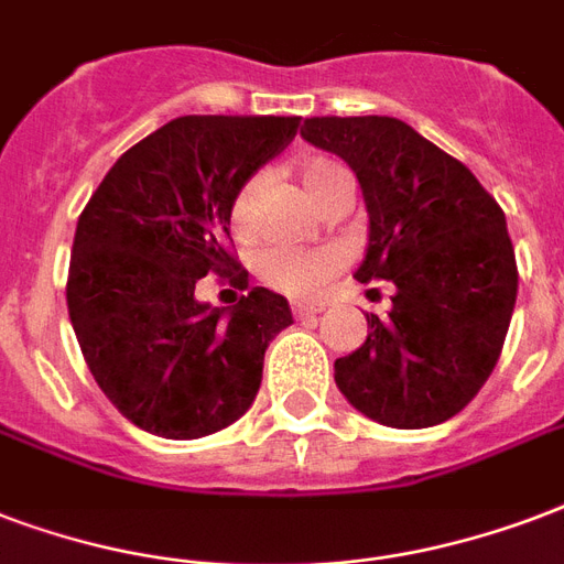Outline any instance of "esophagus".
<instances>
[{"label":"esophagus","instance_id":"esophagus-1","mask_svg":"<svg viewBox=\"0 0 564 564\" xmlns=\"http://www.w3.org/2000/svg\"><path fill=\"white\" fill-rule=\"evenodd\" d=\"M292 313H295L299 319H304V316H316V313H322V304H292Z\"/></svg>","mask_w":564,"mask_h":564}]
</instances>
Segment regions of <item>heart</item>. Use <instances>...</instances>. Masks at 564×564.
<instances>
[{
    "label": "heart",
    "mask_w": 564,
    "mask_h": 564,
    "mask_svg": "<svg viewBox=\"0 0 564 564\" xmlns=\"http://www.w3.org/2000/svg\"><path fill=\"white\" fill-rule=\"evenodd\" d=\"M260 177H251L239 188V195L230 209V225L239 239L251 234L253 197L260 192ZM301 183L316 206L339 192H351V174L334 159H311L301 171ZM337 253L330 251H295V248H272L260 257V278L269 286L290 295H313L330 274L337 272Z\"/></svg>",
    "instance_id": "1"
}]
</instances>
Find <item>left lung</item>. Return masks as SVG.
<instances>
[{
    "instance_id": "1",
    "label": "left lung",
    "mask_w": 564,
    "mask_h": 564,
    "mask_svg": "<svg viewBox=\"0 0 564 564\" xmlns=\"http://www.w3.org/2000/svg\"><path fill=\"white\" fill-rule=\"evenodd\" d=\"M301 139L360 183L369 234L355 278L393 283L390 313H367L364 346L334 360L339 393L381 425L444 423L497 367L518 299L500 204L405 120L307 118Z\"/></svg>"
}]
</instances>
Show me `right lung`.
<instances>
[{
  "instance_id": "right-lung-1",
  "label": "right lung",
  "mask_w": 564,
  "mask_h": 564,
  "mask_svg": "<svg viewBox=\"0 0 564 564\" xmlns=\"http://www.w3.org/2000/svg\"><path fill=\"white\" fill-rule=\"evenodd\" d=\"M301 118L186 115L111 165L73 236L67 311L85 364L129 423L195 441L251 408L290 301L253 286L234 308L197 302L209 271L248 289L230 253L239 188Z\"/></svg>"
}]
</instances>
